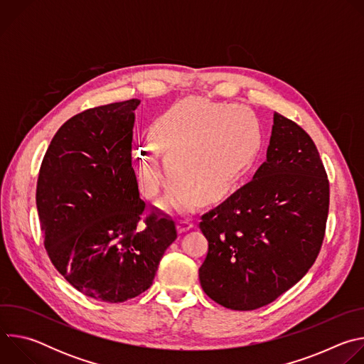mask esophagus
Segmentation results:
<instances>
[{
    "label": "esophagus",
    "mask_w": 364,
    "mask_h": 364,
    "mask_svg": "<svg viewBox=\"0 0 364 364\" xmlns=\"http://www.w3.org/2000/svg\"><path fill=\"white\" fill-rule=\"evenodd\" d=\"M193 226H194L193 222L188 220V219H184V220H178V222H177V230H178V233H184V232L190 230Z\"/></svg>",
    "instance_id": "esophagus-1"
}]
</instances>
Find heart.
Returning <instances> with one entry per match:
<instances>
[{
  "instance_id": "1",
  "label": "heart",
  "mask_w": 364,
  "mask_h": 364,
  "mask_svg": "<svg viewBox=\"0 0 364 364\" xmlns=\"http://www.w3.org/2000/svg\"><path fill=\"white\" fill-rule=\"evenodd\" d=\"M151 138L176 183L161 200L166 209L191 205L197 196L201 203L222 198L249 174L264 145L262 124L255 112L201 99L181 102L161 114L151 125ZM154 147L142 145L135 163L139 191L148 198L168 181Z\"/></svg>"
}]
</instances>
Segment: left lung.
<instances>
[{"label": "left lung", "mask_w": 364, "mask_h": 364, "mask_svg": "<svg viewBox=\"0 0 364 364\" xmlns=\"http://www.w3.org/2000/svg\"><path fill=\"white\" fill-rule=\"evenodd\" d=\"M330 186L318 149L295 122L274 114L267 161L252 181L201 216L209 252L198 269L218 304L268 305L313 267L328 216Z\"/></svg>", "instance_id": "8db88e82"}]
</instances>
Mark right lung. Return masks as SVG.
<instances>
[{"label":"right lung","instance_id":"add662e5","mask_svg":"<svg viewBox=\"0 0 364 364\" xmlns=\"http://www.w3.org/2000/svg\"><path fill=\"white\" fill-rule=\"evenodd\" d=\"M139 99L87 109L65 122L43 159L36 204L51 264L79 292L124 302L146 291L167 247L171 219L151 215L131 164Z\"/></svg>","mask_w":364,"mask_h":364}]
</instances>
